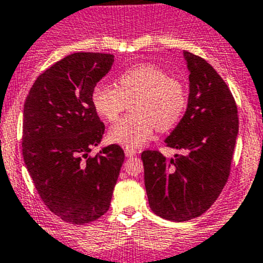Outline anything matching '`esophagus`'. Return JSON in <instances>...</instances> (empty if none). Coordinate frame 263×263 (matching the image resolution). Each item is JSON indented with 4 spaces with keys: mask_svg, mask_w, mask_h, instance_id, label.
Listing matches in <instances>:
<instances>
[{
    "mask_svg": "<svg viewBox=\"0 0 263 263\" xmlns=\"http://www.w3.org/2000/svg\"><path fill=\"white\" fill-rule=\"evenodd\" d=\"M136 154H137V151L134 150V148H129V147L124 148V155H126L127 157H132V156H135Z\"/></svg>",
    "mask_w": 263,
    "mask_h": 263,
    "instance_id": "esophagus-1",
    "label": "esophagus"
}]
</instances>
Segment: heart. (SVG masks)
<instances>
[{
	"instance_id": "1",
	"label": "heart",
	"mask_w": 263,
	"mask_h": 263,
	"mask_svg": "<svg viewBox=\"0 0 263 263\" xmlns=\"http://www.w3.org/2000/svg\"><path fill=\"white\" fill-rule=\"evenodd\" d=\"M117 87L99 83L93 88L92 104L104 120L113 122L126 108L127 101L134 115L126 116L109 128V140L129 148L147 142L154 129L167 131L181 121L187 103L186 89L180 81L168 77L153 64H139L117 77Z\"/></svg>"
}]
</instances>
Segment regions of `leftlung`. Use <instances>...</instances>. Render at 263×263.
<instances>
[{
    "label": "left lung",
    "instance_id": "left-lung-1",
    "mask_svg": "<svg viewBox=\"0 0 263 263\" xmlns=\"http://www.w3.org/2000/svg\"><path fill=\"white\" fill-rule=\"evenodd\" d=\"M189 71L185 115L165 140L176 148L166 159L143 151L145 187L155 214L185 222L205 213L219 197L231 170L238 135L237 106L228 85L200 57L184 51Z\"/></svg>",
    "mask_w": 263,
    "mask_h": 263
}]
</instances>
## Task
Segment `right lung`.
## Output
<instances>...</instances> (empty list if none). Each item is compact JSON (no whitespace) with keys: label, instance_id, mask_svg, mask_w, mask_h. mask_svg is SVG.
I'll return each mask as SVG.
<instances>
[{"label":"right lung","instance_id":"add662e5","mask_svg":"<svg viewBox=\"0 0 263 263\" xmlns=\"http://www.w3.org/2000/svg\"><path fill=\"white\" fill-rule=\"evenodd\" d=\"M113 63L112 54L68 55L37 77L25 102V165L45 205L71 224L90 223L108 211L124 161L118 145L89 156L104 134L93 88Z\"/></svg>","mask_w":263,"mask_h":263}]
</instances>
